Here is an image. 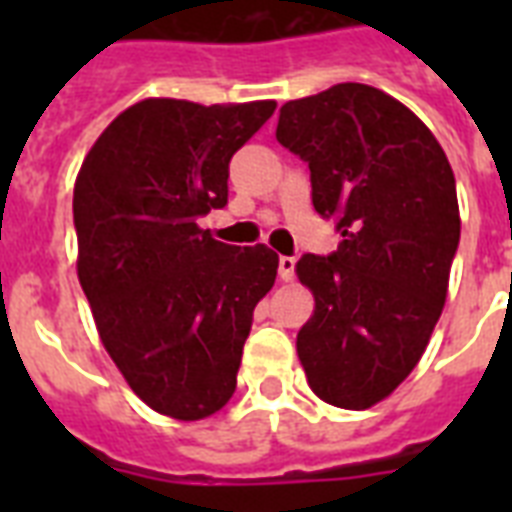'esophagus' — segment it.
Wrapping results in <instances>:
<instances>
[{"instance_id": "1", "label": "esophagus", "mask_w": 512, "mask_h": 512, "mask_svg": "<svg viewBox=\"0 0 512 512\" xmlns=\"http://www.w3.org/2000/svg\"><path fill=\"white\" fill-rule=\"evenodd\" d=\"M295 265H297L295 257H289V255H281L279 257V276H281V281H292V279H295Z\"/></svg>"}]
</instances>
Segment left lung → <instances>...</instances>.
<instances>
[{
	"label": "left lung",
	"instance_id": "obj_1",
	"mask_svg": "<svg viewBox=\"0 0 512 512\" xmlns=\"http://www.w3.org/2000/svg\"><path fill=\"white\" fill-rule=\"evenodd\" d=\"M276 140L311 170V199L340 247L303 255L316 311L297 335L313 393L369 409L406 380L444 311L460 244L457 185L417 116L369 84L345 82L281 106Z\"/></svg>",
	"mask_w": 512,
	"mask_h": 512
}]
</instances>
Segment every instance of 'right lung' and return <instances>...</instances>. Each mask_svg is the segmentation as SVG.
<instances>
[{"instance_id": "right-lung-1", "label": "right lung", "mask_w": 512, "mask_h": 512, "mask_svg": "<svg viewBox=\"0 0 512 512\" xmlns=\"http://www.w3.org/2000/svg\"><path fill=\"white\" fill-rule=\"evenodd\" d=\"M273 108L140 100L76 177V268L100 340L130 388L175 420L228 404L255 305L276 281L273 249L231 247L199 228L228 204V164Z\"/></svg>"}]
</instances>
